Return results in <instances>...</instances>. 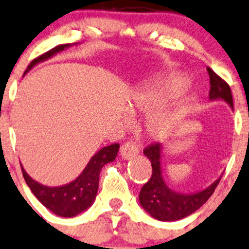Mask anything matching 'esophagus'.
<instances>
[{
    "label": "esophagus",
    "mask_w": 249,
    "mask_h": 249,
    "mask_svg": "<svg viewBox=\"0 0 249 249\" xmlns=\"http://www.w3.org/2000/svg\"><path fill=\"white\" fill-rule=\"evenodd\" d=\"M138 154V146L132 142H126L120 148V155L124 160L132 159Z\"/></svg>",
    "instance_id": "obj_1"
}]
</instances>
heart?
<instances>
[{
  "mask_svg": "<svg viewBox=\"0 0 249 249\" xmlns=\"http://www.w3.org/2000/svg\"><path fill=\"white\" fill-rule=\"evenodd\" d=\"M185 86L181 78H166L158 85L145 87L136 91L132 96L131 108L137 111H149L163 100L177 95ZM177 120V114L172 109H159L149 114L145 122V129L154 138H164L171 132Z\"/></svg>",
  "mask_w": 249,
  "mask_h": 249,
  "instance_id": "obj_1",
  "label": "heart"
}]
</instances>
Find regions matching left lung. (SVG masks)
<instances>
[{
  "instance_id": "obj_1",
  "label": "left lung",
  "mask_w": 249,
  "mask_h": 249,
  "mask_svg": "<svg viewBox=\"0 0 249 249\" xmlns=\"http://www.w3.org/2000/svg\"><path fill=\"white\" fill-rule=\"evenodd\" d=\"M210 77V100H224L232 108L231 90L228 83L222 80L216 72L208 68ZM162 144L156 143L144 149L143 154L149 159L153 167L150 180L142 187L140 193V204L155 219L163 222L179 221L196 213L213 196L222 175L210 186L195 193L177 192L168 187L162 174Z\"/></svg>"
}]
</instances>
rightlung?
I'll return each instance as SVG.
<instances>
[{"label": "right lung", "instance_id": "right-lung-1", "mask_svg": "<svg viewBox=\"0 0 249 249\" xmlns=\"http://www.w3.org/2000/svg\"><path fill=\"white\" fill-rule=\"evenodd\" d=\"M72 45L75 44L58 45L50 50L46 53L41 54L38 58L33 59L28 65L25 74H27L38 63L48 61L54 54ZM118 150H119L118 143L100 149L95 155L91 156L86 168L76 179L70 181L69 184L62 185V186H46V185L40 184L32 179L23 169L22 164H21V169H22V175L25 178L26 184L31 188L36 199L51 213L68 218V217H75L85 213L87 209L90 208L91 204L95 200L96 193H98L99 177H100L101 168L106 163L113 162L116 160Z\"/></svg>", "mask_w": 249, "mask_h": 249}]
</instances>
